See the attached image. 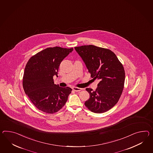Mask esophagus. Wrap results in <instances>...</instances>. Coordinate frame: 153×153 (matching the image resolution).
<instances>
[{
  "instance_id": "esophagus-1",
  "label": "esophagus",
  "mask_w": 153,
  "mask_h": 153,
  "mask_svg": "<svg viewBox=\"0 0 153 153\" xmlns=\"http://www.w3.org/2000/svg\"><path fill=\"white\" fill-rule=\"evenodd\" d=\"M72 90H74L75 92H79L82 90V88H78V87H73Z\"/></svg>"
}]
</instances>
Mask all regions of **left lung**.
I'll return each mask as SVG.
<instances>
[{
	"label": "left lung",
	"mask_w": 153,
	"mask_h": 153,
	"mask_svg": "<svg viewBox=\"0 0 153 153\" xmlns=\"http://www.w3.org/2000/svg\"><path fill=\"white\" fill-rule=\"evenodd\" d=\"M86 65L91 77L99 79L96 91L87 88L90 98L85 103L91 112L102 113L113 107L123 92L125 71L123 65L111 50L94 45L75 47Z\"/></svg>",
	"instance_id": "left-lung-1"
}]
</instances>
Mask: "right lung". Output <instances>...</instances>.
<instances>
[{"label":"right lung","instance_id":"obj_1","mask_svg":"<svg viewBox=\"0 0 153 153\" xmlns=\"http://www.w3.org/2000/svg\"><path fill=\"white\" fill-rule=\"evenodd\" d=\"M74 49L48 48L32 56L25 68L22 86L25 93L36 108L52 114L66 104L71 88L54 84L60 63Z\"/></svg>","mask_w":153,"mask_h":153}]
</instances>
